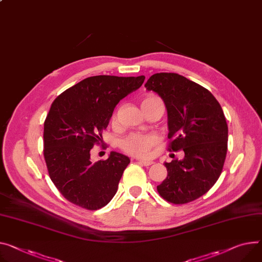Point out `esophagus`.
<instances>
[{
  "instance_id": "1",
  "label": "esophagus",
  "mask_w": 262,
  "mask_h": 262,
  "mask_svg": "<svg viewBox=\"0 0 262 262\" xmlns=\"http://www.w3.org/2000/svg\"><path fill=\"white\" fill-rule=\"evenodd\" d=\"M138 163L145 167H149L153 164V162H150V160H138Z\"/></svg>"
}]
</instances>
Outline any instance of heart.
<instances>
[{"instance_id":"obj_1","label":"heart","mask_w":262,"mask_h":262,"mask_svg":"<svg viewBox=\"0 0 262 262\" xmlns=\"http://www.w3.org/2000/svg\"><path fill=\"white\" fill-rule=\"evenodd\" d=\"M157 99L159 98L154 95H148L143 99L142 105L154 102V100H157ZM156 143H157V137L153 134L134 133L122 139V142H120V147H122V149L130 155H133L136 157H146L149 155L151 148L155 146Z\"/></svg>"}]
</instances>
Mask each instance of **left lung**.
<instances>
[{"instance_id": "obj_1", "label": "left lung", "mask_w": 262, "mask_h": 262, "mask_svg": "<svg viewBox=\"0 0 262 262\" xmlns=\"http://www.w3.org/2000/svg\"><path fill=\"white\" fill-rule=\"evenodd\" d=\"M145 87L166 105L169 150L185 152L183 159L165 163L168 176L157 191L169 203H190L206 194L223 171L228 150L224 111L209 90L177 73H155Z\"/></svg>"}]
</instances>
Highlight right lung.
Masks as SVG:
<instances>
[{
	"mask_svg": "<svg viewBox=\"0 0 262 262\" xmlns=\"http://www.w3.org/2000/svg\"><path fill=\"white\" fill-rule=\"evenodd\" d=\"M145 76H90L58 95L44 123V157L54 186L87 210L105 207L117 192L130 158L112 151L92 163L116 105L143 85Z\"/></svg>",
	"mask_w": 262,
	"mask_h": 262,
	"instance_id": "right-lung-1",
	"label": "right lung"
}]
</instances>
